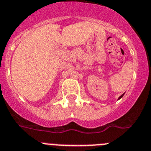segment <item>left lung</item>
Listing matches in <instances>:
<instances>
[{
	"label": "left lung",
	"mask_w": 151,
	"mask_h": 151,
	"mask_svg": "<svg viewBox=\"0 0 151 151\" xmlns=\"http://www.w3.org/2000/svg\"><path fill=\"white\" fill-rule=\"evenodd\" d=\"M124 94H122V96H119V99H121V98L123 96H124Z\"/></svg>",
	"instance_id": "1"
}]
</instances>
